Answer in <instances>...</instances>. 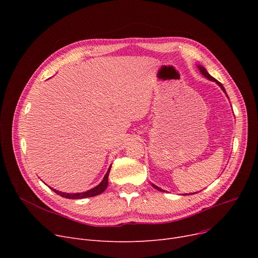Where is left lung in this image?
<instances>
[{
	"label": "left lung",
	"instance_id": "obj_1",
	"mask_svg": "<svg viewBox=\"0 0 258 258\" xmlns=\"http://www.w3.org/2000/svg\"><path fill=\"white\" fill-rule=\"evenodd\" d=\"M197 67H198V69H199V71L201 72V74L203 75V76H204V77H206L208 80H211V81H214V83H216V85H218L222 90H223V92L226 94V96L228 97V95H227V93H226V90H225V88L223 87V85L220 83V81H218V80H216L214 77H212L208 72H207V70L205 69V68L204 67H203V66H201V64H197ZM152 186L154 187V188H156L157 189V190H159V191H164L163 190V189H161L160 187H158L157 185H155V184H152ZM195 194H197V192H194V194H190V195H195ZM187 195H189V194H184V196H187Z\"/></svg>",
	"mask_w": 258,
	"mask_h": 258
}]
</instances>
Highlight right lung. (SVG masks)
I'll list each match as a JSON object with an SVG mask.
<instances>
[{
	"instance_id": "add662e5",
	"label": "right lung",
	"mask_w": 258,
	"mask_h": 258,
	"mask_svg": "<svg viewBox=\"0 0 258 258\" xmlns=\"http://www.w3.org/2000/svg\"><path fill=\"white\" fill-rule=\"evenodd\" d=\"M111 167H112V165L108 167V169H107V171H106V173H105V175L103 177V179H102V181L97 185V186H95L94 188H92V189H89V190H87V191H85V192H76V194H68V192H61V191H58V190H56V189H54V188H51L52 190L55 192V194H57V195H59L60 197H62V198H66V199H73V200H78V199H85V198H91V197H95V196H98V195H100V194H102L105 189H106V187H107V185H108V181H107V179H108V174H110V170H111Z\"/></svg>"
}]
</instances>
